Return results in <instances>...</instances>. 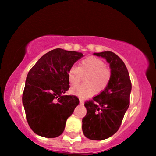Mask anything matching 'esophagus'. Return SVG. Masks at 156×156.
Here are the masks:
<instances>
[{
  "mask_svg": "<svg viewBox=\"0 0 156 156\" xmlns=\"http://www.w3.org/2000/svg\"><path fill=\"white\" fill-rule=\"evenodd\" d=\"M84 101H84V98H80V104H84Z\"/></svg>",
  "mask_w": 156,
  "mask_h": 156,
  "instance_id": "esophagus-1",
  "label": "esophagus"
}]
</instances>
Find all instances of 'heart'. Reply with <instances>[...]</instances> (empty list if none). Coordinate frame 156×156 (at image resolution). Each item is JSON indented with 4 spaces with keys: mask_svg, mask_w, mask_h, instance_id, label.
<instances>
[{
    "mask_svg": "<svg viewBox=\"0 0 156 156\" xmlns=\"http://www.w3.org/2000/svg\"><path fill=\"white\" fill-rule=\"evenodd\" d=\"M86 75L87 84L72 88L73 93L82 98L92 96L96 91L103 90L110 81L112 73L103 60L93 56L83 59L79 67H71L68 72V77L72 86L78 85Z\"/></svg>",
    "mask_w": 156,
    "mask_h": 156,
    "instance_id": "b5f03b06",
    "label": "heart"
}]
</instances>
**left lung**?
<instances>
[{
  "instance_id": "obj_1",
  "label": "left lung",
  "mask_w": 156,
  "mask_h": 156,
  "mask_svg": "<svg viewBox=\"0 0 156 156\" xmlns=\"http://www.w3.org/2000/svg\"><path fill=\"white\" fill-rule=\"evenodd\" d=\"M109 63L111 80L99 95L85 102L87 114L82 131L91 140H104L115 134L121 125L130 104L131 82L125 63L110 51L94 53Z\"/></svg>"
}]
</instances>
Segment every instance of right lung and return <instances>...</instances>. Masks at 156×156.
Returning <instances> with one entry per match:
<instances>
[{
  "instance_id": "1",
  "label": "right lung",
  "mask_w": 156,
  "mask_h": 156,
  "mask_svg": "<svg viewBox=\"0 0 156 156\" xmlns=\"http://www.w3.org/2000/svg\"><path fill=\"white\" fill-rule=\"evenodd\" d=\"M83 54L55 49L40 58L26 77L23 103L27 123L34 133L47 138L63 133L66 122L80 103L69 89L68 72Z\"/></svg>"
}]
</instances>
